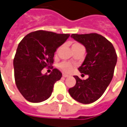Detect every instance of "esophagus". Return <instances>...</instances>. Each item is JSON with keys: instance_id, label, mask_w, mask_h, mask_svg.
I'll return each mask as SVG.
<instances>
[{"instance_id": "esophagus-1", "label": "esophagus", "mask_w": 127, "mask_h": 127, "mask_svg": "<svg viewBox=\"0 0 127 127\" xmlns=\"http://www.w3.org/2000/svg\"><path fill=\"white\" fill-rule=\"evenodd\" d=\"M63 77H64V78H67V77H68L69 76V75L68 74H63Z\"/></svg>"}]
</instances>
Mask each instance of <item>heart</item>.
Here are the masks:
<instances>
[{
	"mask_svg": "<svg viewBox=\"0 0 127 127\" xmlns=\"http://www.w3.org/2000/svg\"><path fill=\"white\" fill-rule=\"evenodd\" d=\"M78 45H81L80 44H79V43H74L73 44L72 47L74 46H78ZM60 67H61V69L64 70V71H66V72H69L72 69V65L71 64H69V63H66V62H63L61 64H60Z\"/></svg>",
	"mask_w": 127,
	"mask_h": 127,
	"instance_id": "1",
	"label": "heart"
}]
</instances>
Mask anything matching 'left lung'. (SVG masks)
<instances>
[{"instance_id":"8db88e82","label":"left lung","mask_w":127,"mask_h":127,"mask_svg":"<svg viewBox=\"0 0 127 127\" xmlns=\"http://www.w3.org/2000/svg\"><path fill=\"white\" fill-rule=\"evenodd\" d=\"M71 37L86 47L87 54L78 69L88 78L82 80L74 76L76 85L68 91L79 102L92 103L100 98L112 80L117 62L116 51L108 40L97 33L72 34Z\"/></svg>"}]
</instances>
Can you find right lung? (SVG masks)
Masks as SVG:
<instances>
[{
  "label": "right lung",
  "mask_w": 127,
  "mask_h": 127,
  "mask_svg": "<svg viewBox=\"0 0 127 127\" xmlns=\"http://www.w3.org/2000/svg\"><path fill=\"white\" fill-rule=\"evenodd\" d=\"M69 37L40 30L29 33L19 43L13 60L15 80L27 100L37 103L51 96L54 84L62 74L58 69L49 75L42 74L41 70L53 64L54 53Z\"/></svg>",
  "instance_id": "add662e5"
}]
</instances>
